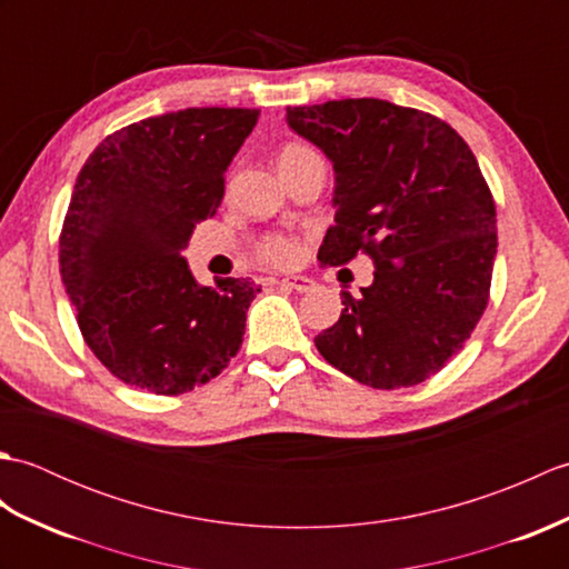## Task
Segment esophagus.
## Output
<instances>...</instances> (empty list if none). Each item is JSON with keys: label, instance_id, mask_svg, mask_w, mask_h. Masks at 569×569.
Masks as SVG:
<instances>
[{"label": "esophagus", "instance_id": "esophagus-1", "mask_svg": "<svg viewBox=\"0 0 569 569\" xmlns=\"http://www.w3.org/2000/svg\"><path fill=\"white\" fill-rule=\"evenodd\" d=\"M278 283L288 288V291H296V293H310L312 288H316V281H312V278H308V276H286Z\"/></svg>", "mask_w": 569, "mask_h": 569}]
</instances>
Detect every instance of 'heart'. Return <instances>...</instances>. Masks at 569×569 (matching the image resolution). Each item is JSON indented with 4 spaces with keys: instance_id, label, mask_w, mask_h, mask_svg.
<instances>
[{
    "instance_id": "obj_1",
    "label": "heart",
    "mask_w": 569,
    "mask_h": 569,
    "mask_svg": "<svg viewBox=\"0 0 569 569\" xmlns=\"http://www.w3.org/2000/svg\"><path fill=\"white\" fill-rule=\"evenodd\" d=\"M306 151H310V149H306V147H286L283 151H281V156H293V153H306ZM261 253L266 259H269L271 263H291L293 259H296V253H298V249H296V244L291 239H283V237H273V239H266L263 241V247H261Z\"/></svg>"
}]
</instances>
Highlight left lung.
<instances>
[{"label": "left lung", "mask_w": 569, "mask_h": 569, "mask_svg": "<svg viewBox=\"0 0 569 569\" xmlns=\"http://www.w3.org/2000/svg\"><path fill=\"white\" fill-rule=\"evenodd\" d=\"M286 122L335 171L320 263L373 259L361 298L316 337L371 389L430 379L477 328L497 259V208L475 153L442 119L377 98L288 107Z\"/></svg>", "instance_id": "8db88e82"}]
</instances>
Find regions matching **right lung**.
<instances>
[{
    "mask_svg": "<svg viewBox=\"0 0 569 569\" xmlns=\"http://www.w3.org/2000/svg\"><path fill=\"white\" fill-rule=\"evenodd\" d=\"M259 110L190 107L114 131L84 161L60 232V276L84 342L117 379L159 396L208 383L244 337L261 288L202 286L183 257L224 198Z\"/></svg>",
    "mask_w": 569,
    "mask_h": 569,
    "instance_id": "add662e5",
    "label": "right lung"
}]
</instances>
